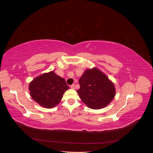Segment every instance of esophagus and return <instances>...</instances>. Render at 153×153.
Instances as JSON below:
<instances>
[{"instance_id": "34e87169", "label": "esophagus", "mask_w": 153, "mask_h": 153, "mask_svg": "<svg viewBox=\"0 0 153 153\" xmlns=\"http://www.w3.org/2000/svg\"><path fill=\"white\" fill-rule=\"evenodd\" d=\"M71 88L72 89H75V84H73L71 85Z\"/></svg>"}]
</instances>
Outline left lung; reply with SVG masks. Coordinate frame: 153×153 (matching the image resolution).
Masks as SVG:
<instances>
[{
  "label": "left lung",
  "instance_id": "1",
  "mask_svg": "<svg viewBox=\"0 0 153 153\" xmlns=\"http://www.w3.org/2000/svg\"><path fill=\"white\" fill-rule=\"evenodd\" d=\"M76 92L83 102L91 109L98 110L108 105L115 96V87L105 74L97 68L87 69L79 80Z\"/></svg>",
  "mask_w": 153,
  "mask_h": 153
}]
</instances>
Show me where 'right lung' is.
Instances as JSON below:
<instances>
[{"label": "right lung", "mask_w": 153, "mask_h": 153, "mask_svg": "<svg viewBox=\"0 0 153 153\" xmlns=\"http://www.w3.org/2000/svg\"><path fill=\"white\" fill-rule=\"evenodd\" d=\"M29 89L31 98L37 103L52 108L60 103L69 87L63 78L52 71L34 78L29 83Z\"/></svg>", "instance_id": "right-lung-1"}]
</instances>
